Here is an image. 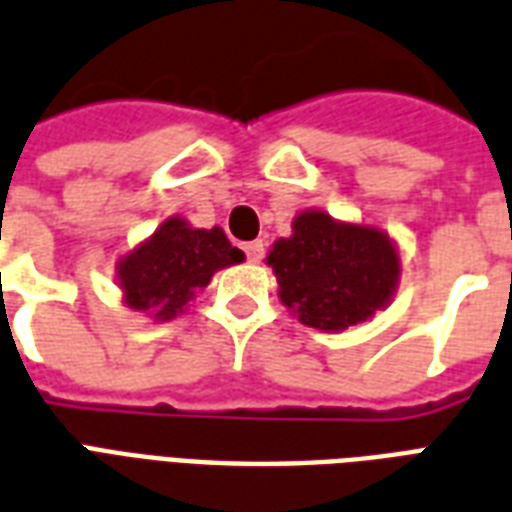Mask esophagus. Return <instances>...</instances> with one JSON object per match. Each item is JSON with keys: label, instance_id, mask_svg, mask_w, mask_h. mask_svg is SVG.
Instances as JSON below:
<instances>
[{"label": "esophagus", "instance_id": "obj_1", "mask_svg": "<svg viewBox=\"0 0 512 512\" xmlns=\"http://www.w3.org/2000/svg\"><path fill=\"white\" fill-rule=\"evenodd\" d=\"M245 253H248V259L251 261H261V256H264V242L261 240L245 242Z\"/></svg>", "mask_w": 512, "mask_h": 512}]
</instances>
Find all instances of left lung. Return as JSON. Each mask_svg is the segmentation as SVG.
<instances>
[{
    "label": "left lung",
    "instance_id": "left-lung-1",
    "mask_svg": "<svg viewBox=\"0 0 512 512\" xmlns=\"http://www.w3.org/2000/svg\"><path fill=\"white\" fill-rule=\"evenodd\" d=\"M267 264L289 313L322 333L371 322L401 281V251L387 231L316 207L294 215L292 237L272 242Z\"/></svg>",
    "mask_w": 512,
    "mask_h": 512
}]
</instances>
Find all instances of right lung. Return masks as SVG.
<instances>
[{"instance_id":"add662e5","label":"right lung","mask_w":512,"mask_h":512,"mask_svg":"<svg viewBox=\"0 0 512 512\" xmlns=\"http://www.w3.org/2000/svg\"><path fill=\"white\" fill-rule=\"evenodd\" d=\"M242 259L245 253L220 226L196 229L182 215H171L117 261L122 305L152 322H171L188 311V302L210 286L215 272Z\"/></svg>"}]
</instances>
